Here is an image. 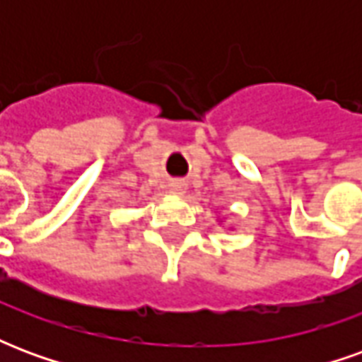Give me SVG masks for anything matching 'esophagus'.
<instances>
[{"instance_id":"1","label":"esophagus","mask_w":362,"mask_h":362,"mask_svg":"<svg viewBox=\"0 0 362 362\" xmlns=\"http://www.w3.org/2000/svg\"><path fill=\"white\" fill-rule=\"evenodd\" d=\"M184 189H186V182H182V180H173L170 184H168V192L170 194H184Z\"/></svg>"}]
</instances>
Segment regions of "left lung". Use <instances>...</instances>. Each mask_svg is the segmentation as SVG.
Masks as SVG:
<instances>
[{
    "mask_svg": "<svg viewBox=\"0 0 362 362\" xmlns=\"http://www.w3.org/2000/svg\"><path fill=\"white\" fill-rule=\"evenodd\" d=\"M219 223H223V221H219ZM228 230H230V227H228Z\"/></svg>",
    "mask_w": 362,
    "mask_h": 362,
    "instance_id": "obj_1",
    "label": "left lung"
}]
</instances>
